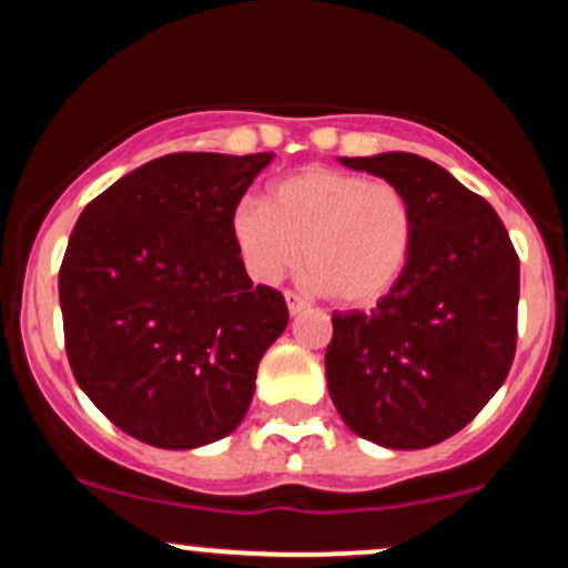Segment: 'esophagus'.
Segmentation results:
<instances>
[{
    "label": "esophagus",
    "instance_id": "obj_1",
    "mask_svg": "<svg viewBox=\"0 0 568 568\" xmlns=\"http://www.w3.org/2000/svg\"><path fill=\"white\" fill-rule=\"evenodd\" d=\"M285 304H288V312L291 315H298V312L304 310V302H302V296H296V293L293 291H285Z\"/></svg>",
    "mask_w": 568,
    "mask_h": 568
}]
</instances>
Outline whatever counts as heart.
Instances as JSON below:
<instances>
[{
	"label": "heart",
	"mask_w": 568,
	"mask_h": 568,
	"mask_svg": "<svg viewBox=\"0 0 568 568\" xmlns=\"http://www.w3.org/2000/svg\"><path fill=\"white\" fill-rule=\"evenodd\" d=\"M414 207L403 189L310 165L243 200L230 216L232 243L256 283L272 285L302 262L306 288L371 306L395 288L414 247Z\"/></svg>",
	"instance_id": "1"
}]
</instances>
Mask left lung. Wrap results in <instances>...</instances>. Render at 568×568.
<instances>
[{
    "mask_svg": "<svg viewBox=\"0 0 568 568\" xmlns=\"http://www.w3.org/2000/svg\"><path fill=\"white\" fill-rule=\"evenodd\" d=\"M414 207V247L371 312H334L331 400L352 433L414 452L470 425L507 379L518 328V253L484 197L408 152L338 158Z\"/></svg>",
    "mask_w": 568,
    "mask_h": 568,
    "instance_id": "left-lung-1",
    "label": "left lung"
}]
</instances>
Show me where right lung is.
Segmentation results:
<instances>
[{
  "label": "right lung",
  "instance_id": "obj_1",
  "mask_svg": "<svg viewBox=\"0 0 568 568\" xmlns=\"http://www.w3.org/2000/svg\"><path fill=\"white\" fill-rule=\"evenodd\" d=\"M275 154H165L90 202L58 275L69 366L122 433L200 448L243 422L264 352L288 325L253 285L230 216Z\"/></svg>",
  "mask_w": 568,
  "mask_h": 568
}]
</instances>
